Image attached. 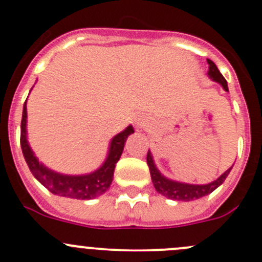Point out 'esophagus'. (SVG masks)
Here are the masks:
<instances>
[{
	"label": "esophagus",
	"mask_w": 262,
	"mask_h": 262,
	"mask_svg": "<svg viewBox=\"0 0 262 262\" xmlns=\"http://www.w3.org/2000/svg\"><path fill=\"white\" fill-rule=\"evenodd\" d=\"M134 124H136L137 128L142 129V128H144V126H146L147 121H146V119L143 118V116L138 115V116H136V119H134Z\"/></svg>",
	"instance_id": "34e87169"
}]
</instances>
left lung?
Instances as JSON below:
<instances>
[{"instance_id":"left-lung-1","label":"left lung","mask_w":262,"mask_h":262,"mask_svg":"<svg viewBox=\"0 0 262 262\" xmlns=\"http://www.w3.org/2000/svg\"><path fill=\"white\" fill-rule=\"evenodd\" d=\"M208 66H209V71H208V76L209 78L214 82H218L222 87L224 89V91H228V84H227L226 78L222 76V73L219 72V70L216 68V66L214 64L210 59H207ZM147 165L149 167L150 178H152V182L155 185L156 191L162 194L163 196L168 198V199L172 200H179V202H191V200L200 199V198L205 196V195L210 194L218 186H221L223 184L226 178L228 176V173L231 172L232 167H229L228 170L224 173H222L216 180H214L209 184L205 185H196V184H186V182H180L171 180L167 179L166 176H163L160 172L157 167H156V163L153 161L152 153L148 149L147 155Z\"/></svg>"}]
</instances>
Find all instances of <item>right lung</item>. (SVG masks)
<instances>
[{
  "instance_id": "obj_1",
  "label": "right lung",
  "mask_w": 262,
  "mask_h": 262,
  "mask_svg": "<svg viewBox=\"0 0 262 262\" xmlns=\"http://www.w3.org/2000/svg\"><path fill=\"white\" fill-rule=\"evenodd\" d=\"M26 124H28V112H26L25 101L23 109V119H21L20 142L24 158H25L34 178L43 186H46L52 194L80 200L95 199L109 189L113 182V178H114L115 165L123 153L126 138L134 133L133 126L128 125L123 132L113 137L106 158L97 170L90 173H84V175H64V173L55 172L47 167L46 165L39 162L38 157L33 152L28 142Z\"/></svg>"
}]
</instances>
